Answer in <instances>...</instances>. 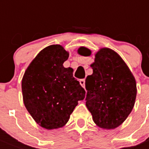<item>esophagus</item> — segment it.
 Returning <instances> with one entry per match:
<instances>
[{
  "mask_svg": "<svg viewBox=\"0 0 149 149\" xmlns=\"http://www.w3.org/2000/svg\"><path fill=\"white\" fill-rule=\"evenodd\" d=\"M79 84H80V85L82 86L84 88L85 87V79H82L79 80Z\"/></svg>",
  "mask_w": 149,
  "mask_h": 149,
  "instance_id": "esophagus-1",
  "label": "esophagus"
}]
</instances>
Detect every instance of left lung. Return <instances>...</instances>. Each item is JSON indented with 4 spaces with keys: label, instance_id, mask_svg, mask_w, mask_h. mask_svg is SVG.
<instances>
[{
    "label": "left lung",
    "instance_id": "obj_1",
    "mask_svg": "<svg viewBox=\"0 0 149 149\" xmlns=\"http://www.w3.org/2000/svg\"><path fill=\"white\" fill-rule=\"evenodd\" d=\"M77 52L83 56L91 54L84 47ZM91 67L93 73L86 79V106L97 127L115 129L134 108L137 95L135 78L122 58L108 47L99 49Z\"/></svg>",
    "mask_w": 149,
    "mask_h": 149
}]
</instances>
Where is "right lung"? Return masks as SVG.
Segmentation results:
<instances>
[{"instance_id": "obj_1", "label": "right lung", "mask_w": 149, "mask_h": 149, "mask_svg": "<svg viewBox=\"0 0 149 149\" xmlns=\"http://www.w3.org/2000/svg\"><path fill=\"white\" fill-rule=\"evenodd\" d=\"M69 52L53 44L39 52L27 67L22 79L23 102L35 122L47 130L62 127L84 100L85 91L63 63Z\"/></svg>"}]
</instances>
